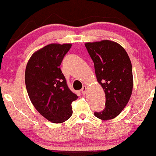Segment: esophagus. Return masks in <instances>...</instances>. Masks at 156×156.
Here are the masks:
<instances>
[{
	"mask_svg": "<svg viewBox=\"0 0 156 156\" xmlns=\"http://www.w3.org/2000/svg\"><path fill=\"white\" fill-rule=\"evenodd\" d=\"M87 87L86 86H83V88L81 89V92H82V93L83 94V95H85V93H86V91H87Z\"/></svg>",
	"mask_w": 156,
	"mask_h": 156,
	"instance_id": "34e87169",
	"label": "esophagus"
}]
</instances>
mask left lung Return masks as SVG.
Segmentation results:
<instances>
[{"mask_svg": "<svg viewBox=\"0 0 156 156\" xmlns=\"http://www.w3.org/2000/svg\"><path fill=\"white\" fill-rule=\"evenodd\" d=\"M85 47L93 61L96 78L105 93V107L96 117L109 120L117 117L130 99L133 90L132 66L126 51L115 41L87 42Z\"/></svg>", "mask_w": 156, "mask_h": 156, "instance_id": "obj_1", "label": "left lung"}]
</instances>
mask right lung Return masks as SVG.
I'll return each instance as SVG.
<instances>
[{
    "label": "right lung",
    "mask_w": 156,
    "mask_h": 156,
    "mask_svg": "<svg viewBox=\"0 0 156 156\" xmlns=\"http://www.w3.org/2000/svg\"><path fill=\"white\" fill-rule=\"evenodd\" d=\"M71 44H50L32 54L25 69V85L35 109L55 124L71 117V103L78 98L68 87L60 66Z\"/></svg>",
    "instance_id": "right-lung-1"
}]
</instances>
